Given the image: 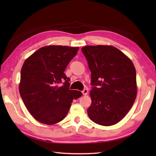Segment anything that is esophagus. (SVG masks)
<instances>
[{
	"instance_id": "esophagus-1",
	"label": "esophagus",
	"mask_w": 156,
	"mask_h": 156,
	"mask_svg": "<svg viewBox=\"0 0 156 156\" xmlns=\"http://www.w3.org/2000/svg\"><path fill=\"white\" fill-rule=\"evenodd\" d=\"M88 92V89H87V88H84V90L82 91V94H83V95L86 96V95H87Z\"/></svg>"
}]
</instances>
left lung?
<instances>
[{
	"instance_id": "left-lung-1",
	"label": "left lung",
	"mask_w": 156,
	"mask_h": 156,
	"mask_svg": "<svg viewBox=\"0 0 156 156\" xmlns=\"http://www.w3.org/2000/svg\"><path fill=\"white\" fill-rule=\"evenodd\" d=\"M82 51L88 62L93 86L88 117L100 125L117 124L128 113L137 97L133 62L112 45H87Z\"/></svg>"
}]
</instances>
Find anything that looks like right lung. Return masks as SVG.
<instances>
[{"instance_id": "1", "label": "right lung", "mask_w": 156, "mask_h": 156, "mask_svg": "<svg viewBox=\"0 0 156 156\" xmlns=\"http://www.w3.org/2000/svg\"><path fill=\"white\" fill-rule=\"evenodd\" d=\"M78 49V47L47 45L23 63L19 93L30 114L41 123L54 125L62 121L72 101L82 95L80 91L69 90V78L64 72Z\"/></svg>"}]
</instances>
